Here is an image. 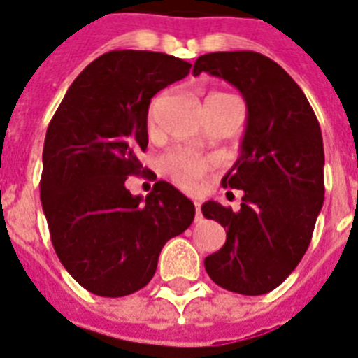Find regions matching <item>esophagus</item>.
<instances>
[{
	"instance_id": "obj_1",
	"label": "esophagus",
	"mask_w": 358,
	"mask_h": 358,
	"mask_svg": "<svg viewBox=\"0 0 358 358\" xmlns=\"http://www.w3.org/2000/svg\"><path fill=\"white\" fill-rule=\"evenodd\" d=\"M195 219L196 221H201L202 219V210H201V204H199V202H195Z\"/></svg>"
}]
</instances>
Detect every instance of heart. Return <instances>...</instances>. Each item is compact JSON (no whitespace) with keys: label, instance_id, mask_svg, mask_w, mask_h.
Segmentation results:
<instances>
[{"label":"heart","instance_id":"obj_1","mask_svg":"<svg viewBox=\"0 0 358 358\" xmlns=\"http://www.w3.org/2000/svg\"><path fill=\"white\" fill-rule=\"evenodd\" d=\"M213 96H217V94H213ZM156 106L157 100H154L150 106V111H148V124H154V117H156ZM165 169H167L171 176H173L178 184L182 185H193L196 180H201L206 171L210 169V163L206 159H202V157L191 156V154H184V152H180V154H171V156L165 157V162H163Z\"/></svg>","mask_w":358,"mask_h":358}]
</instances>
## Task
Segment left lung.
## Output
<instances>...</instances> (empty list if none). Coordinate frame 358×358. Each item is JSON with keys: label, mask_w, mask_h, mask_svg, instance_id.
<instances>
[{"label": "left lung", "mask_w": 358, "mask_h": 358, "mask_svg": "<svg viewBox=\"0 0 358 358\" xmlns=\"http://www.w3.org/2000/svg\"><path fill=\"white\" fill-rule=\"evenodd\" d=\"M201 72L229 81L247 103L241 154L221 182L243 191V202L239 212L202 204L204 217L227 229V241L204 267L229 292L267 294L305 256L322 212V129L301 87L262 53H206L193 66V76Z\"/></svg>", "instance_id": "obj_1"}]
</instances>
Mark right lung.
I'll list each match as a JSON object with an SVG mask.
<instances>
[{
	"mask_svg": "<svg viewBox=\"0 0 358 358\" xmlns=\"http://www.w3.org/2000/svg\"><path fill=\"white\" fill-rule=\"evenodd\" d=\"M159 52L117 50L74 80L48 126L41 201L53 249L91 294L124 297L145 288L163 245L182 234L195 206L167 182L143 199L126 189L148 145L150 98L189 74Z\"/></svg>",
	"mask_w": 358,
	"mask_h": 358,
	"instance_id": "add662e5",
	"label": "right lung"
}]
</instances>
